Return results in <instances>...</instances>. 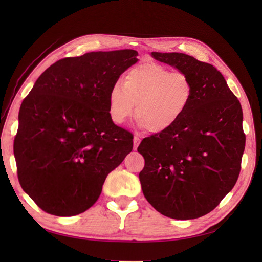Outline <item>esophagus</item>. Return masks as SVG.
Instances as JSON below:
<instances>
[{"label": "esophagus", "mask_w": 262, "mask_h": 262, "mask_svg": "<svg viewBox=\"0 0 262 262\" xmlns=\"http://www.w3.org/2000/svg\"><path fill=\"white\" fill-rule=\"evenodd\" d=\"M141 143V139L138 137H134L133 139V149H138V146Z\"/></svg>", "instance_id": "34e87169"}]
</instances>
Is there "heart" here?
I'll return each mask as SVG.
<instances>
[{"mask_svg": "<svg viewBox=\"0 0 262 262\" xmlns=\"http://www.w3.org/2000/svg\"><path fill=\"white\" fill-rule=\"evenodd\" d=\"M193 85L182 72L170 71L156 62H145L130 70L124 87L113 86L109 94V114L117 124L124 123L137 106L138 124L152 133L173 128L189 110Z\"/></svg>", "mask_w": 262, "mask_h": 262, "instance_id": "1", "label": "heart"}]
</instances>
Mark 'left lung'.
Segmentation results:
<instances>
[{
    "mask_svg": "<svg viewBox=\"0 0 262 262\" xmlns=\"http://www.w3.org/2000/svg\"><path fill=\"white\" fill-rule=\"evenodd\" d=\"M150 55L190 78L193 99L173 128L142 140V191L165 216L201 217L217 207L238 179L246 142L241 102L212 64L178 52Z\"/></svg>",
    "mask_w": 262,
    "mask_h": 262,
    "instance_id": "left-lung-1",
    "label": "left lung"
}]
</instances>
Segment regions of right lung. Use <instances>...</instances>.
I'll return each instance as SVG.
<instances>
[{
    "label": "right lung",
    "instance_id": "right-lung-1",
    "mask_svg": "<svg viewBox=\"0 0 262 262\" xmlns=\"http://www.w3.org/2000/svg\"><path fill=\"white\" fill-rule=\"evenodd\" d=\"M137 57L124 49L61 59L23 100L14 140L17 176L45 212L73 216L90 209L132 150V133L110 118L109 94Z\"/></svg>",
    "mask_w": 262,
    "mask_h": 262
}]
</instances>
